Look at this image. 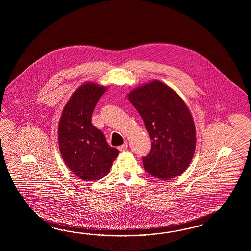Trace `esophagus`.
<instances>
[{"instance_id": "esophagus-1", "label": "esophagus", "mask_w": 251, "mask_h": 251, "mask_svg": "<svg viewBox=\"0 0 251 251\" xmlns=\"http://www.w3.org/2000/svg\"><path fill=\"white\" fill-rule=\"evenodd\" d=\"M128 148V144L127 143H125V144H122V145H120L119 147H118V150L120 151H126Z\"/></svg>"}]
</instances>
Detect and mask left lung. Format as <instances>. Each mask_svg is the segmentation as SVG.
Listing matches in <instances>:
<instances>
[{
	"label": "left lung",
	"instance_id": "1",
	"mask_svg": "<svg viewBox=\"0 0 251 251\" xmlns=\"http://www.w3.org/2000/svg\"><path fill=\"white\" fill-rule=\"evenodd\" d=\"M128 100L144 120L151 148L143 157L151 176L168 180L181 175L196 150L197 133L192 115L176 91L160 80L138 86Z\"/></svg>",
	"mask_w": 251,
	"mask_h": 251
}]
</instances>
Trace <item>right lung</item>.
Wrapping results in <instances>:
<instances>
[{"label": "right lung", "instance_id": "obj_1", "mask_svg": "<svg viewBox=\"0 0 251 251\" xmlns=\"http://www.w3.org/2000/svg\"><path fill=\"white\" fill-rule=\"evenodd\" d=\"M107 90L106 86L93 82L81 84L64 106L59 120L61 156L71 171L84 181H95L107 175L119 153L91 124L97 102Z\"/></svg>", "mask_w": 251, "mask_h": 251}]
</instances>
